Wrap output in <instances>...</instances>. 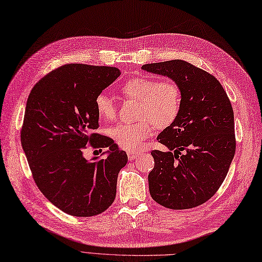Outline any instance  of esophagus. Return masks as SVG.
<instances>
[{"label":"esophagus","mask_w":262,"mask_h":262,"mask_svg":"<svg viewBox=\"0 0 262 262\" xmlns=\"http://www.w3.org/2000/svg\"><path fill=\"white\" fill-rule=\"evenodd\" d=\"M139 155H140V153L129 151V152H127V158H129V160H135L136 158H138V157H139Z\"/></svg>","instance_id":"obj_1"}]
</instances>
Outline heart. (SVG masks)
<instances>
[{
  "label": "heart",
  "instance_id": "heart-1",
  "mask_svg": "<svg viewBox=\"0 0 262 262\" xmlns=\"http://www.w3.org/2000/svg\"><path fill=\"white\" fill-rule=\"evenodd\" d=\"M121 93L139 101L137 123L121 122L110 130V136L121 148L138 150L142 142L157 127H167L174 122L181 107V92L176 83L159 81L153 78H135L123 83ZM95 110L100 119L113 121L117 117V105L112 98L100 93L95 98Z\"/></svg>",
  "mask_w": 262,
  "mask_h": 262
}]
</instances>
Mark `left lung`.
<instances>
[{
  "label": "left lung",
  "instance_id": "8db88e82",
  "mask_svg": "<svg viewBox=\"0 0 262 262\" xmlns=\"http://www.w3.org/2000/svg\"><path fill=\"white\" fill-rule=\"evenodd\" d=\"M179 86L181 107L158 136L168 151L155 150L148 176L152 199L173 210L202 205L220 188L235 152L233 110L213 75L183 60L144 64Z\"/></svg>",
  "mask_w": 262,
  "mask_h": 262
}]
</instances>
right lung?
Instances as JSON below:
<instances>
[{"mask_svg":"<svg viewBox=\"0 0 262 262\" xmlns=\"http://www.w3.org/2000/svg\"><path fill=\"white\" fill-rule=\"evenodd\" d=\"M120 74L118 68L67 64L42 78L28 98L23 151L41 192L68 214H100L116 198L127 156L112 139L92 131L99 126L95 98ZM88 143L108 150L86 161Z\"/></svg>","mask_w":262,"mask_h":262,"instance_id":"right-lung-1","label":"right lung"}]
</instances>
